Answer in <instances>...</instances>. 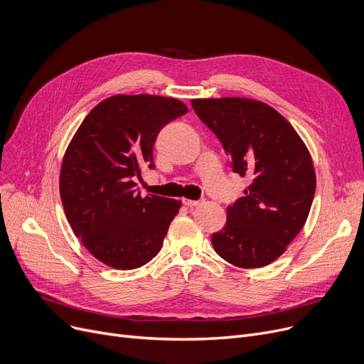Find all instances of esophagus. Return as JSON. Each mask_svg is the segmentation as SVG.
Wrapping results in <instances>:
<instances>
[{"label": "esophagus", "instance_id": "34e87169", "mask_svg": "<svg viewBox=\"0 0 364 364\" xmlns=\"http://www.w3.org/2000/svg\"><path fill=\"white\" fill-rule=\"evenodd\" d=\"M182 203L186 205V207H196L198 205L201 201H197V200H189V198H183Z\"/></svg>", "mask_w": 364, "mask_h": 364}]
</instances>
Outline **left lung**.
I'll list each match as a JSON object with an SVG mask.
<instances>
[{"instance_id":"obj_1","label":"left lung","mask_w":364,"mask_h":364,"mask_svg":"<svg viewBox=\"0 0 364 364\" xmlns=\"http://www.w3.org/2000/svg\"><path fill=\"white\" fill-rule=\"evenodd\" d=\"M191 105L234 171L250 179L246 196L228 205L223 230L212 235L213 249L238 268L269 265L309 215L317 183L311 154L289 121L261 100L207 97Z\"/></svg>"}]
</instances>
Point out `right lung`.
<instances>
[{
    "label": "right lung",
    "mask_w": 364,
    "mask_h": 364,
    "mask_svg": "<svg viewBox=\"0 0 364 364\" xmlns=\"http://www.w3.org/2000/svg\"><path fill=\"white\" fill-rule=\"evenodd\" d=\"M188 112L183 102L155 95H114L82 119L60 167L66 219L97 261L134 269L160 252L181 201L136 189V176L154 167L159 132Z\"/></svg>",
    "instance_id": "1"
}]
</instances>
